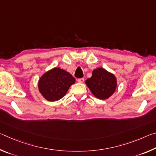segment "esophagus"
I'll use <instances>...</instances> for the list:
<instances>
[{
	"instance_id": "esophagus-1",
	"label": "esophagus",
	"mask_w": 156,
	"mask_h": 156,
	"mask_svg": "<svg viewBox=\"0 0 156 156\" xmlns=\"http://www.w3.org/2000/svg\"><path fill=\"white\" fill-rule=\"evenodd\" d=\"M84 81V78H78V83H83Z\"/></svg>"
}]
</instances>
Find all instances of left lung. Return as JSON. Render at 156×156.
Instances as JSON below:
<instances>
[{"label":"left lung","mask_w":156,"mask_h":156,"mask_svg":"<svg viewBox=\"0 0 156 156\" xmlns=\"http://www.w3.org/2000/svg\"><path fill=\"white\" fill-rule=\"evenodd\" d=\"M85 83L91 93L101 100H105L112 96L117 86L115 76L102 68L94 69L92 76L85 81Z\"/></svg>","instance_id":"obj_1"}]
</instances>
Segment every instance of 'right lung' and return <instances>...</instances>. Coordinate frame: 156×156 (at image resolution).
Here are the masks:
<instances>
[{
  "instance_id": "1",
  "label": "right lung",
  "mask_w": 156,
  "mask_h": 156,
  "mask_svg": "<svg viewBox=\"0 0 156 156\" xmlns=\"http://www.w3.org/2000/svg\"><path fill=\"white\" fill-rule=\"evenodd\" d=\"M75 82V78L69 73L56 67L41 76L38 81V89L44 98L54 102L64 97Z\"/></svg>"
}]
</instances>
